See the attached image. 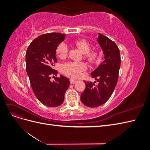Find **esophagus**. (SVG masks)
Returning <instances> with one entry per match:
<instances>
[{
    "mask_svg": "<svg viewBox=\"0 0 150 150\" xmlns=\"http://www.w3.org/2000/svg\"><path fill=\"white\" fill-rule=\"evenodd\" d=\"M76 82H77V81H76V80H74V79H70V83H71V84H75Z\"/></svg>",
    "mask_w": 150,
    "mask_h": 150,
    "instance_id": "34e87169",
    "label": "esophagus"
}]
</instances>
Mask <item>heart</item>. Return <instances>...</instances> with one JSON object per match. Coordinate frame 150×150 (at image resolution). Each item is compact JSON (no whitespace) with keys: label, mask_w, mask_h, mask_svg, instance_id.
<instances>
[{"label":"heart","mask_w":150,"mask_h":150,"mask_svg":"<svg viewBox=\"0 0 150 150\" xmlns=\"http://www.w3.org/2000/svg\"><path fill=\"white\" fill-rule=\"evenodd\" d=\"M76 46L84 54V57L91 63L96 62L99 58V54L97 51H90V44L85 40H79L76 41ZM67 46L62 42L59 45L56 52L57 56L61 58H64L67 53ZM86 69V64L83 62H68L63 64L62 71L63 73L72 78H76L81 75V72Z\"/></svg>","instance_id":"obj_1"}]
</instances>
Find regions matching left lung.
<instances>
[{"mask_svg":"<svg viewBox=\"0 0 150 150\" xmlns=\"http://www.w3.org/2000/svg\"><path fill=\"white\" fill-rule=\"evenodd\" d=\"M97 42L104 56V61L91 73L98 84L84 81L86 88L81 95V102L89 108L100 106L110 99L118 79L121 64L120 50L114 42L99 33Z\"/></svg>","mask_w":150,"mask_h":150,"instance_id":"obj_1","label":"left lung"}]
</instances>
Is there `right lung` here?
Wrapping results in <instances>:
<instances>
[{
	"instance_id": "1",
	"label": "right lung",
	"mask_w": 150,
	"mask_h": 150,
	"mask_svg": "<svg viewBox=\"0 0 150 150\" xmlns=\"http://www.w3.org/2000/svg\"><path fill=\"white\" fill-rule=\"evenodd\" d=\"M65 37V34L56 33L40 35L30 44L25 54L26 71L32 89L38 100L48 107L61 105L70 84L62 75L51 81V75L57 74L52 69L53 63L57 62L56 49Z\"/></svg>"
}]
</instances>
